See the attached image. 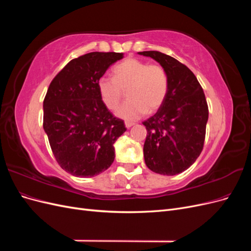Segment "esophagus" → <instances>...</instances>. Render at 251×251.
Masks as SVG:
<instances>
[{"instance_id":"obj_1","label":"esophagus","mask_w":251,"mask_h":251,"mask_svg":"<svg viewBox=\"0 0 251 251\" xmlns=\"http://www.w3.org/2000/svg\"><path fill=\"white\" fill-rule=\"evenodd\" d=\"M133 126H134V123H127V121L126 123V128H130V127Z\"/></svg>"}]
</instances>
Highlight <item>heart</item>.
I'll return each instance as SVG.
<instances>
[{"label":"heart","mask_w":251,"mask_h":251,"mask_svg":"<svg viewBox=\"0 0 251 251\" xmlns=\"http://www.w3.org/2000/svg\"><path fill=\"white\" fill-rule=\"evenodd\" d=\"M113 76H101L97 80L98 93L105 107L115 109L123 98V90L127 89L128 100L116 110V115L126 121L158 110L168 94V75L160 65L126 58L113 68Z\"/></svg>","instance_id":"obj_1"}]
</instances>
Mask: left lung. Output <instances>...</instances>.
Instances as JSON below:
<instances>
[{
	"label": "left lung",
	"instance_id": "1",
	"mask_svg": "<svg viewBox=\"0 0 251 251\" xmlns=\"http://www.w3.org/2000/svg\"><path fill=\"white\" fill-rule=\"evenodd\" d=\"M138 54L160 64L169 80L161 107L142 123L148 132L144 161L154 173L174 176L187 170L201 154L208 120L207 102L198 79L185 65L159 51Z\"/></svg>",
	"mask_w": 251,
	"mask_h": 251
}]
</instances>
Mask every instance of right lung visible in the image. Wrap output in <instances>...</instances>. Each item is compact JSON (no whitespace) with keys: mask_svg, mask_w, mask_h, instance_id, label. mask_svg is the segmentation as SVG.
Here are the masks:
<instances>
[{"mask_svg":"<svg viewBox=\"0 0 251 251\" xmlns=\"http://www.w3.org/2000/svg\"><path fill=\"white\" fill-rule=\"evenodd\" d=\"M124 53L91 52L68 63L44 100V131L60 168L91 178L108 170L114 143L126 128L100 100L97 80Z\"/></svg>","mask_w":251,"mask_h":251,"instance_id":"add662e5","label":"right lung"}]
</instances>
